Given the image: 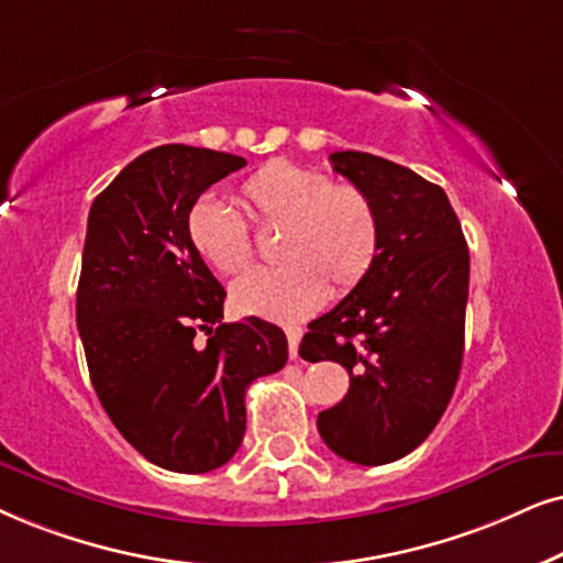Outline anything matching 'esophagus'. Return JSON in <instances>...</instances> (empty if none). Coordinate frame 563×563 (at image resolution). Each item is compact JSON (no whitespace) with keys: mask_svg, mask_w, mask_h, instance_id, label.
Segmentation results:
<instances>
[{"mask_svg":"<svg viewBox=\"0 0 563 563\" xmlns=\"http://www.w3.org/2000/svg\"><path fill=\"white\" fill-rule=\"evenodd\" d=\"M301 327H286V336H288V352L290 357H298V342H301Z\"/></svg>","mask_w":563,"mask_h":563,"instance_id":"obj_1","label":"esophagus"}]
</instances>
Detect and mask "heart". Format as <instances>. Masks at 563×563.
Returning <instances> with one entry per match:
<instances>
[{
    "mask_svg": "<svg viewBox=\"0 0 563 563\" xmlns=\"http://www.w3.org/2000/svg\"><path fill=\"white\" fill-rule=\"evenodd\" d=\"M236 200L257 227L277 229L280 260L231 283L236 311L275 321L303 319L327 290L347 294L376 262L378 213L355 185H334L324 172L277 159L246 177ZM185 231L198 257L219 273L234 275L250 265V229L219 200L200 198L187 213Z\"/></svg>",
    "mask_w": 563,
    "mask_h": 563,
    "instance_id": "heart-1",
    "label": "heart"
}]
</instances>
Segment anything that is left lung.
Listing matches in <instances>:
<instances>
[{"label":"left lung","instance_id":"1","mask_svg":"<svg viewBox=\"0 0 563 563\" xmlns=\"http://www.w3.org/2000/svg\"><path fill=\"white\" fill-rule=\"evenodd\" d=\"M329 162L373 200L380 244L368 275L311 321L298 352L350 373L347 396L317 419L329 451L384 466L434 430L459 384L468 246L443 187L365 152Z\"/></svg>","mask_w":563,"mask_h":563}]
</instances>
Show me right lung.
I'll list each match as a JSON object with an SVG mask.
<instances>
[{
    "label": "right lung",
    "instance_id": "right-lung-1",
    "mask_svg": "<svg viewBox=\"0 0 563 563\" xmlns=\"http://www.w3.org/2000/svg\"><path fill=\"white\" fill-rule=\"evenodd\" d=\"M244 164L213 148L156 146L89 208L77 288L89 378L118 432L177 474H206L239 451L246 386L288 360L280 327L257 317L223 324L227 290L185 231L195 200Z\"/></svg>",
    "mask_w": 563,
    "mask_h": 563
}]
</instances>
